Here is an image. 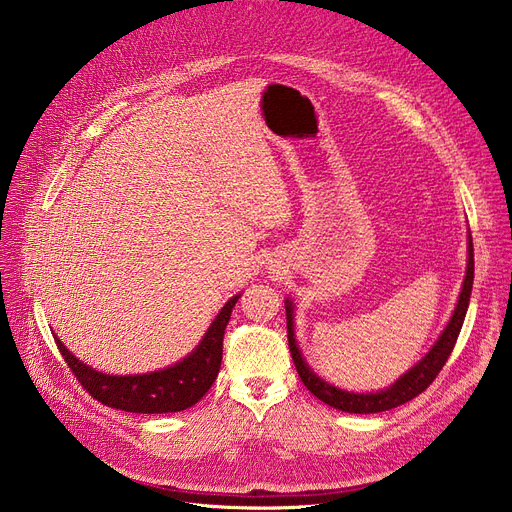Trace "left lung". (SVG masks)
<instances>
[{
  "instance_id": "left-lung-1",
  "label": "left lung",
  "mask_w": 512,
  "mask_h": 512,
  "mask_svg": "<svg viewBox=\"0 0 512 512\" xmlns=\"http://www.w3.org/2000/svg\"><path fill=\"white\" fill-rule=\"evenodd\" d=\"M473 240L469 236V263H467V276L463 282V290L459 303H456V309L448 321L446 330L442 332V336L438 338V342L434 344L432 351H429L411 371H407L402 378H398L396 384H392L386 390L380 392H369V394H357V392H346L340 390L328 382H324L321 378H317V373H313V369L305 363L297 340H294V326H292V303L286 299V330H288V346H290V355L294 361V367H297L301 382L307 386V390L311 394H315L321 402L326 405L340 409L344 413H382V411H390L394 407L405 405V402L413 400L415 396H419L423 390L429 388L438 373L442 371L444 363L448 361L452 348L456 344V338L461 334L463 321L467 315V307H469V299H471V288H473Z\"/></svg>"
}]
</instances>
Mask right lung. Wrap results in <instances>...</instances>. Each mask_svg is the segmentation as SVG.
Instances as JSON below:
<instances>
[{"label": "right lung", "mask_w": 512, "mask_h": 512, "mask_svg": "<svg viewBox=\"0 0 512 512\" xmlns=\"http://www.w3.org/2000/svg\"><path fill=\"white\" fill-rule=\"evenodd\" d=\"M238 297L240 294L224 305L191 355L161 371L143 375L99 373L80 363L58 338L56 344L78 384L101 405L128 413H178L199 402L218 378L224 332Z\"/></svg>", "instance_id": "obj_1"}]
</instances>
